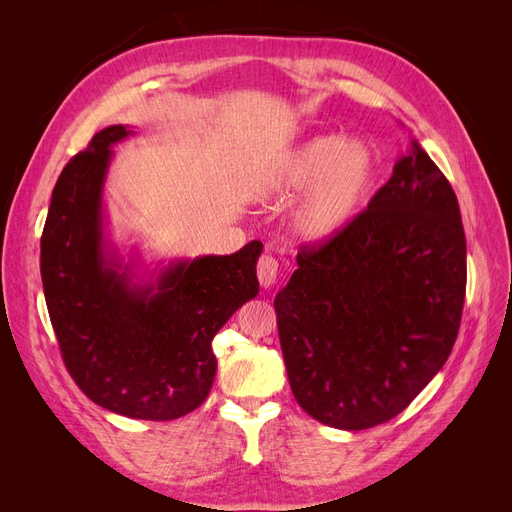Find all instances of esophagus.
<instances>
[{
	"label": "esophagus",
	"instance_id": "1",
	"mask_svg": "<svg viewBox=\"0 0 512 512\" xmlns=\"http://www.w3.org/2000/svg\"><path fill=\"white\" fill-rule=\"evenodd\" d=\"M258 282L262 288H271L277 282V273H280V262H277L275 256L265 254L258 260Z\"/></svg>",
	"mask_w": 512,
	"mask_h": 512
}]
</instances>
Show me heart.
<instances>
[{"mask_svg":"<svg viewBox=\"0 0 512 512\" xmlns=\"http://www.w3.org/2000/svg\"><path fill=\"white\" fill-rule=\"evenodd\" d=\"M380 168V153L365 138L318 134L262 168L256 192L271 205L301 196L290 215L292 235L327 243L361 218L378 188Z\"/></svg>","mask_w":512,"mask_h":512,"instance_id":"obj_1","label":"heart"}]
</instances>
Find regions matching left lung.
<instances>
[{
	"label": "left lung",
	"instance_id": "left-lung-1",
	"mask_svg": "<svg viewBox=\"0 0 512 512\" xmlns=\"http://www.w3.org/2000/svg\"><path fill=\"white\" fill-rule=\"evenodd\" d=\"M297 265L273 301L294 399L335 429L391 421L459 333L466 235L451 183L412 141L361 218L301 247Z\"/></svg>",
	"mask_w": 512,
	"mask_h": 512
}]
</instances>
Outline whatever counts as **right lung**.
I'll list each match as a JSON object with an SVG mask.
<instances>
[{
	"label": "right lung",
	"instance_id": "1",
	"mask_svg": "<svg viewBox=\"0 0 512 512\" xmlns=\"http://www.w3.org/2000/svg\"><path fill=\"white\" fill-rule=\"evenodd\" d=\"M100 130L61 170L40 241L44 299L61 356L94 404L128 418L173 421L207 399L215 333L258 294L260 241L230 256L177 260L136 280L104 235L102 192L111 145Z\"/></svg>",
	"mask_w": 512,
	"mask_h": 512
}]
</instances>
